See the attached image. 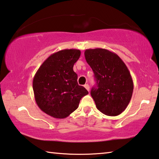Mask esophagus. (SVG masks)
I'll return each instance as SVG.
<instances>
[{"mask_svg":"<svg viewBox=\"0 0 159 159\" xmlns=\"http://www.w3.org/2000/svg\"><path fill=\"white\" fill-rule=\"evenodd\" d=\"M84 87L85 88V89L87 90L88 92H89V90H90V86H89V85H88V84H85L84 85Z\"/></svg>","mask_w":159,"mask_h":159,"instance_id":"34e87169","label":"esophagus"}]
</instances>
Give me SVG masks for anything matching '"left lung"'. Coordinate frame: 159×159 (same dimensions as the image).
<instances>
[{
    "instance_id": "8db88e82",
    "label": "left lung",
    "mask_w": 159,
    "mask_h": 159,
    "mask_svg": "<svg viewBox=\"0 0 159 159\" xmlns=\"http://www.w3.org/2000/svg\"><path fill=\"white\" fill-rule=\"evenodd\" d=\"M85 57L97 83L91 90L96 107L102 114L116 116L128 107L133 81L127 66L116 54L103 48L85 50Z\"/></svg>"
}]
</instances>
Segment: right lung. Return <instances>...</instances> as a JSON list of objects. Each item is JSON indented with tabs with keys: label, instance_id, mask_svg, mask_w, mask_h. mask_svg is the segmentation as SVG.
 Segmentation results:
<instances>
[{
	"label": "right lung",
	"instance_id": "1",
	"mask_svg": "<svg viewBox=\"0 0 159 159\" xmlns=\"http://www.w3.org/2000/svg\"><path fill=\"white\" fill-rule=\"evenodd\" d=\"M80 51L66 49L48 57L38 69L33 79V90L37 105L45 114L55 118H65L79 105L80 99L88 95L78 84L73 67Z\"/></svg>",
	"mask_w": 159,
	"mask_h": 159
}]
</instances>
